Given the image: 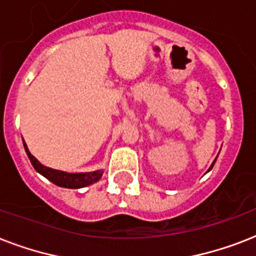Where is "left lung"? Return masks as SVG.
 Returning <instances> with one entry per match:
<instances>
[{
	"label": "left lung",
	"mask_w": 256,
	"mask_h": 256,
	"mask_svg": "<svg viewBox=\"0 0 256 256\" xmlns=\"http://www.w3.org/2000/svg\"><path fill=\"white\" fill-rule=\"evenodd\" d=\"M214 164H215V162H214ZM214 164H211V168H210V170H211V168H212V166H214Z\"/></svg>",
	"instance_id": "1"
}]
</instances>
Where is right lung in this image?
Segmentation results:
<instances>
[{"mask_svg": "<svg viewBox=\"0 0 256 256\" xmlns=\"http://www.w3.org/2000/svg\"><path fill=\"white\" fill-rule=\"evenodd\" d=\"M25 146L26 154L29 156L30 162L33 164V168L42 174L45 178H48L50 182H53L54 184L61 187H66V188H81V187L88 186L92 183L100 180L102 176V171H94V172H80V174H72V172H65V171L53 170V168H46L44 164H41L36 158H34L30 152L26 148V144L24 142Z\"/></svg>", "mask_w": 256, "mask_h": 256, "instance_id": "1", "label": "right lung"}]
</instances>
